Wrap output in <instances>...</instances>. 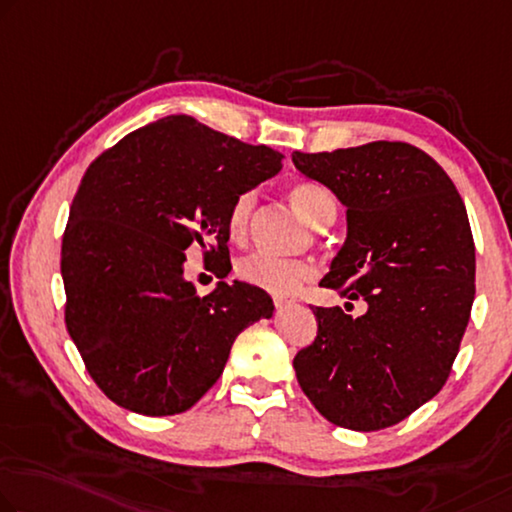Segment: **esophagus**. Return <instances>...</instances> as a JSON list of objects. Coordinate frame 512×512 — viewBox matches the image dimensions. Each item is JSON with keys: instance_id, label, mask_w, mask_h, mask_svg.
<instances>
[{"instance_id": "1", "label": "esophagus", "mask_w": 512, "mask_h": 512, "mask_svg": "<svg viewBox=\"0 0 512 512\" xmlns=\"http://www.w3.org/2000/svg\"><path fill=\"white\" fill-rule=\"evenodd\" d=\"M292 301L289 299H285V296H273V305H276V308L280 310V308H285V305H289Z\"/></svg>"}]
</instances>
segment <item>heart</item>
<instances>
[{"label": "heart", "mask_w": 512, "mask_h": 512, "mask_svg": "<svg viewBox=\"0 0 512 512\" xmlns=\"http://www.w3.org/2000/svg\"><path fill=\"white\" fill-rule=\"evenodd\" d=\"M255 193L246 190L232 202L230 213H227V232L232 241H243L248 234L250 213L255 209ZM289 202L294 209L308 220L312 227H326L335 220L338 213V202L335 197L319 186L315 181H296L289 188ZM315 266L303 259H278L269 255H248L236 264V276L248 285L264 289L269 294H292L299 289L303 282L315 278Z\"/></svg>", "instance_id": "heart-1"}]
</instances>
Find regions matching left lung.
Returning <instances> with one entry per match:
<instances>
[{
	"mask_svg": "<svg viewBox=\"0 0 512 512\" xmlns=\"http://www.w3.org/2000/svg\"><path fill=\"white\" fill-rule=\"evenodd\" d=\"M292 160L347 207L345 246L319 285L368 303L361 317L312 308L317 338L294 356L296 379L326 421L384 430L441 391L460 352L476 294L467 209L437 160L407 142Z\"/></svg>",
	"mask_w": 512,
	"mask_h": 512,
	"instance_id": "obj_1",
	"label": "left lung"
}]
</instances>
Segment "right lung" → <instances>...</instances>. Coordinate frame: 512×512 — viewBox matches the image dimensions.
<instances>
[{
  "label": "right lung",
  "instance_id": "right-lung-1",
  "mask_svg": "<svg viewBox=\"0 0 512 512\" xmlns=\"http://www.w3.org/2000/svg\"><path fill=\"white\" fill-rule=\"evenodd\" d=\"M282 154L188 114L137 128L89 165L61 241L66 329L96 386L142 416L193 407L223 375L236 335L269 319L264 289L183 278L202 250L230 273L232 202L280 172Z\"/></svg>",
  "mask_w": 512,
  "mask_h": 512
}]
</instances>
